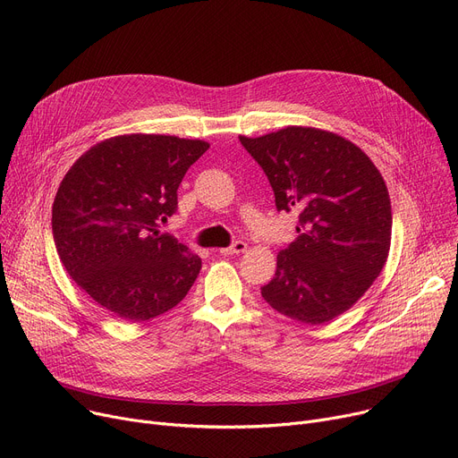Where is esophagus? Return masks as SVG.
I'll list each match as a JSON object with an SVG mask.
<instances>
[{"instance_id": "obj_1", "label": "esophagus", "mask_w": 458, "mask_h": 458, "mask_svg": "<svg viewBox=\"0 0 458 458\" xmlns=\"http://www.w3.org/2000/svg\"><path fill=\"white\" fill-rule=\"evenodd\" d=\"M245 250H247V243H245V242H235V243H232L230 247L221 249V254H225V256H233V254H242V252H245Z\"/></svg>"}]
</instances>
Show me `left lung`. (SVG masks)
<instances>
[{
  "instance_id": "left-lung-1",
  "label": "left lung",
  "mask_w": 458,
  "mask_h": 458,
  "mask_svg": "<svg viewBox=\"0 0 458 458\" xmlns=\"http://www.w3.org/2000/svg\"><path fill=\"white\" fill-rule=\"evenodd\" d=\"M266 173L278 211H299V237L276 256L261 297L280 314L321 325L362 297L386 263L392 206L371 159L351 140L290 126L239 137Z\"/></svg>"
}]
</instances>
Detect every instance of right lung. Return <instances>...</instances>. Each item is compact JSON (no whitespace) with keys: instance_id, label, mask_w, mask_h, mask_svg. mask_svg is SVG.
Returning a JSON list of instances; mask_svg holds the SVG:
<instances>
[{"instance_id":"1","label":"right lung","mask_w":458,"mask_h":458,"mask_svg":"<svg viewBox=\"0 0 458 458\" xmlns=\"http://www.w3.org/2000/svg\"><path fill=\"white\" fill-rule=\"evenodd\" d=\"M209 144L171 135H120L85 152L63 178L52 230L66 273L124 321L174 308L202 261L159 225L178 209V187Z\"/></svg>"}]
</instances>
